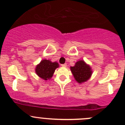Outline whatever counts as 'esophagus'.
<instances>
[{"mask_svg":"<svg viewBox=\"0 0 125 125\" xmlns=\"http://www.w3.org/2000/svg\"><path fill=\"white\" fill-rule=\"evenodd\" d=\"M61 66H62V67H67V64H62V65H61Z\"/></svg>","mask_w":125,"mask_h":125,"instance_id":"esophagus-1","label":"esophagus"}]
</instances>
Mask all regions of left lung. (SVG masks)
<instances>
[{
  "instance_id": "1",
  "label": "left lung",
  "mask_w": 125,
  "mask_h": 125,
  "mask_svg": "<svg viewBox=\"0 0 125 125\" xmlns=\"http://www.w3.org/2000/svg\"><path fill=\"white\" fill-rule=\"evenodd\" d=\"M72 74L76 81L82 83L87 81L92 75L93 71L89 64H87L83 60H79L73 67H70Z\"/></svg>"
}]
</instances>
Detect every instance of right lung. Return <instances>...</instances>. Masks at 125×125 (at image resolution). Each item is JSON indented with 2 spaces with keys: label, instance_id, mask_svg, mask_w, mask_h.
Here are the masks:
<instances>
[{
  "label": "right lung",
  "instance_id": "right-lung-1",
  "mask_svg": "<svg viewBox=\"0 0 125 125\" xmlns=\"http://www.w3.org/2000/svg\"><path fill=\"white\" fill-rule=\"evenodd\" d=\"M57 62H52L51 60H43L35 67V73L38 76L45 81L51 79L56 68L59 67Z\"/></svg>",
  "mask_w": 125,
  "mask_h": 125
}]
</instances>
